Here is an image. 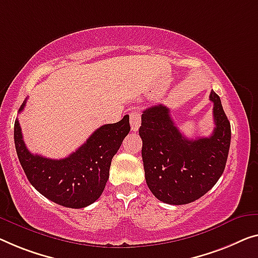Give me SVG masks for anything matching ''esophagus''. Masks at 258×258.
Here are the masks:
<instances>
[{
  "instance_id": "obj_1",
  "label": "esophagus",
  "mask_w": 258,
  "mask_h": 258,
  "mask_svg": "<svg viewBox=\"0 0 258 258\" xmlns=\"http://www.w3.org/2000/svg\"><path fill=\"white\" fill-rule=\"evenodd\" d=\"M130 124H131V127H132V131H136L139 130L140 125H141V117H140V112H138V111H132V112L130 113Z\"/></svg>"
}]
</instances>
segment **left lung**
<instances>
[{
    "label": "left lung",
    "mask_w": 258,
    "mask_h": 258,
    "mask_svg": "<svg viewBox=\"0 0 258 258\" xmlns=\"http://www.w3.org/2000/svg\"><path fill=\"white\" fill-rule=\"evenodd\" d=\"M215 127L209 138L187 139L162 104L146 109L139 134L146 183L159 201L184 205L197 201L220 178L227 162L230 124L212 90Z\"/></svg>",
    "instance_id": "8db88e82"
}]
</instances>
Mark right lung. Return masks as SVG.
I'll return each instance as SVG.
<instances>
[{
	"label": "right lung",
	"instance_id": "1",
	"mask_svg": "<svg viewBox=\"0 0 258 258\" xmlns=\"http://www.w3.org/2000/svg\"><path fill=\"white\" fill-rule=\"evenodd\" d=\"M26 99L19 107H25ZM131 130L130 117L97 128L81 147L61 160L32 154L23 140L18 119L14 139L17 156L29 182L49 201L71 209H82L101 197L109 179L111 161Z\"/></svg>",
	"mask_w": 258,
	"mask_h": 258
}]
</instances>
